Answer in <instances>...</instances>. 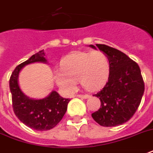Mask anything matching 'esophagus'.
<instances>
[{
	"label": "esophagus",
	"instance_id": "esophagus-1",
	"mask_svg": "<svg viewBox=\"0 0 153 153\" xmlns=\"http://www.w3.org/2000/svg\"><path fill=\"white\" fill-rule=\"evenodd\" d=\"M78 97H80V98H83V99H86V98H89V95H87V94H78L77 95Z\"/></svg>",
	"mask_w": 153,
	"mask_h": 153
}]
</instances>
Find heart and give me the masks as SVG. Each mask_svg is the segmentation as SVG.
<instances>
[{
    "mask_svg": "<svg viewBox=\"0 0 153 153\" xmlns=\"http://www.w3.org/2000/svg\"><path fill=\"white\" fill-rule=\"evenodd\" d=\"M54 74L56 84L66 91H74L78 80L84 89L96 91L107 81L110 62L101 51H77L66 56Z\"/></svg>",
    "mask_w": 153,
    "mask_h": 153,
    "instance_id": "obj_1",
    "label": "heart"
}]
</instances>
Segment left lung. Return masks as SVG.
Masks as SVG:
<instances>
[{
    "mask_svg": "<svg viewBox=\"0 0 153 153\" xmlns=\"http://www.w3.org/2000/svg\"><path fill=\"white\" fill-rule=\"evenodd\" d=\"M98 48L110 62L108 81L94 96L101 101V107L92 114L93 119L102 127H116L129 120L137 111L144 92L140 68L135 61L117 50L104 44L89 45Z\"/></svg>",
    "mask_w": 153,
    "mask_h": 153,
    "instance_id": "8db88e82",
    "label": "left lung"
}]
</instances>
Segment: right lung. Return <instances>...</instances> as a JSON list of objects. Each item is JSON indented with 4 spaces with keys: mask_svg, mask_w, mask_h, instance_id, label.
Instances as JSON below:
<instances>
[{
    "mask_svg": "<svg viewBox=\"0 0 153 153\" xmlns=\"http://www.w3.org/2000/svg\"><path fill=\"white\" fill-rule=\"evenodd\" d=\"M34 63L48 64L44 51L33 55L13 70L10 79L13 108L18 119L26 126L37 131H48L63 119L70 99L62 97L56 91H51L42 99L30 98L24 94L18 84L19 73L26 65Z\"/></svg>",
    "mask_w": 153,
    "mask_h": 153,
    "instance_id": "right-lung-1",
    "label": "right lung"
}]
</instances>
